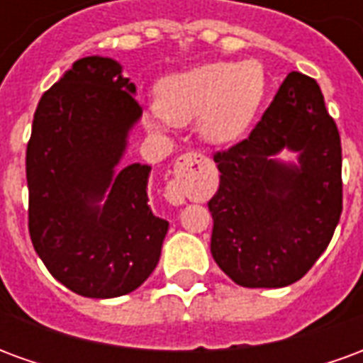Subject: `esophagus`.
I'll return each instance as SVG.
<instances>
[{"mask_svg": "<svg viewBox=\"0 0 363 363\" xmlns=\"http://www.w3.org/2000/svg\"><path fill=\"white\" fill-rule=\"evenodd\" d=\"M213 167L202 153L189 151L174 161L173 179L167 182L165 198L171 204H184L186 200H202L212 184Z\"/></svg>", "mask_w": 363, "mask_h": 363, "instance_id": "1", "label": "esophagus"}]
</instances>
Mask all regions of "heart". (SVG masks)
Wrapping results in <instances>:
<instances>
[{
  "mask_svg": "<svg viewBox=\"0 0 363 363\" xmlns=\"http://www.w3.org/2000/svg\"><path fill=\"white\" fill-rule=\"evenodd\" d=\"M264 72L257 62H206L165 77L157 85L161 118L186 124L210 143H229L251 126L264 96Z\"/></svg>",
  "mask_w": 363,
  "mask_h": 363,
  "instance_id": "1",
  "label": "heart"
}]
</instances>
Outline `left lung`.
<instances>
[{
  "instance_id": "1",
  "label": "left lung",
  "mask_w": 363,
  "mask_h": 363,
  "mask_svg": "<svg viewBox=\"0 0 363 363\" xmlns=\"http://www.w3.org/2000/svg\"><path fill=\"white\" fill-rule=\"evenodd\" d=\"M288 147L300 167L273 159ZM220 189L212 257L243 288H284L327 249L342 213V147L319 85L291 72L262 118L229 150L216 151Z\"/></svg>"
}]
</instances>
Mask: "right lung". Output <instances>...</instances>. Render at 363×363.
Returning a JSON list of instances; mask_svg holds the SVG:
<instances>
[{
  "instance_id": "right-lung-1",
  "label": "right lung",
  "mask_w": 363,
  "mask_h": 363,
  "mask_svg": "<svg viewBox=\"0 0 363 363\" xmlns=\"http://www.w3.org/2000/svg\"><path fill=\"white\" fill-rule=\"evenodd\" d=\"M118 62H75L36 106L27 145L28 233L36 255L83 297H118L155 270L169 221L147 206L151 167H124L142 116ZM107 198L104 206L96 202Z\"/></svg>"
}]
</instances>
